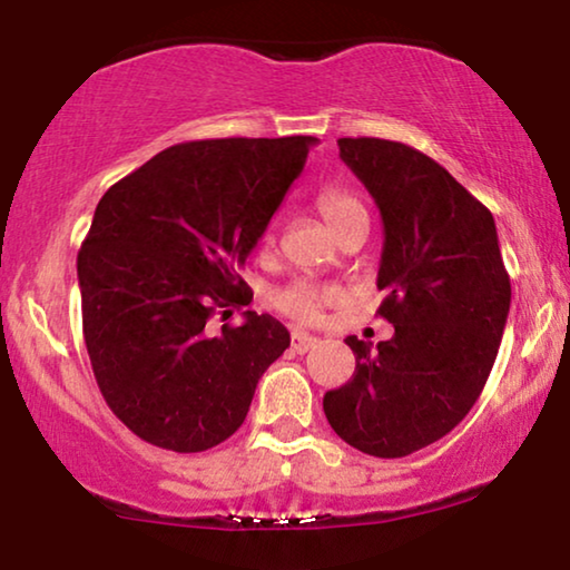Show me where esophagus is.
Masks as SVG:
<instances>
[{
	"label": "esophagus",
	"mask_w": 570,
	"mask_h": 570,
	"mask_svg": "<svg viewBox=\"0 0 570 570\" xmlns=\"http://www.w3.org/2000/svg\"><path fill=\"white\" fill-rule=\"evenodd\" d=\"M315 346H317L315 335H307L302 331L292 333V351H296V354H307V351H312Z\"/></svg>",
	"instance_id": "1"
}]
</instances>
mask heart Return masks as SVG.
I'll use <instances>...</instances> for the list:
<instances>
[{
	"label": "heart",
	"mask_w": 570,
	"mask_h": 570,
	"mask_svg": "<svg viewBox=\"0 0 570 570\" xmlns=\"http://www.w3.org/2000/svg\"><path fill=\"white\" fill-rule=\"evenodd\" d=\"M317 208L320 214H323V219L331 224L333 232H338L351 216L364 212L362 204L341 188H325L323 194L317 196ZM268 243L271 237H266V245ZM335 299H338V292H335V288L320 286L315 282H304L302 278V282H292L274 292L271 304H274L282 315L296 320V323H315V320L323 315L327 304H333Z\"/></svg>",
	"instance_id": "1"
}]
</instances>
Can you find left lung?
Masks as SVG:
<instances>
[{
  "mask_svg": "<svg viewBox=\"0 0 570 570\" xmlns=\"http://www.w3.org/2000/svg\"><path fill=\"white\" fill-rule=\"evenodd\" d=\"M341 159L372 194L384 224L376 315L390 341L348 335L356 372L327 390L335 434L372 456H405L446 436L491 374L511 284L493 214L442 165L400 141L338 139Z\"/></svg>",
  "mask_w": 570,
  "mask_h": 570,
  "instance_id": "1",
  "label": "left lung"
}]
</instances>
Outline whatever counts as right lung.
<instances>
[{
  "instance_id": "1",
  "label": "right lung",
  "mask_w": 570,
  "mask_h": 570,
  "mask_svg": "<svg viewBox=\"0 0 570 570\" xmlns=\"http://www.w3.org/2000/svg\"><path fill=\"white\" fill-rule=\"evenodd\" d=\"M315 141L175 144L100 198L77 255L85 346L108 407L144 442L222 444L288 348L286 327L253 309L219 333L206 323L253 302L239 271Z\"/></svg>"
}]
</instances>
